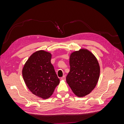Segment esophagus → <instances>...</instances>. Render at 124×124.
I'll return each instance as SVG.
<instances>
[{
  "mask_svg": "<svg viewBox=\"0 0 124 124\" xmlns=\"http://www.w3.org/2000/svg\"><path fill=\"white\" fill-rule=\"evenodd\" d=\"M61 80H63V81H65L66 80V77L64 76H63L62 78H61Z\"/></svg>",
  "mask_w": 124,
  "mask_h": 124,
  "instance_id": "obj_1",
  "label": "esophagus"
}]
</instances>
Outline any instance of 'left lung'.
Returning <instances> with one entry per match:
<instances>
[{"label":"left lung","instance_id":"8db88e82","mask_svg":"<svg viewBox=\"0 0 124 124\" xmlns=\"http://www.w3.org/2000/svg\"><path fill=\"white\" fill-rule=\"evenodd\" d=\"M70 70L67 83L78 97L89 94L98 83L100 68L98 60L92 52L82 48L71 53L69 57Z\"/></svg>","mask_w":124,"mask_h":124}]
</instances>
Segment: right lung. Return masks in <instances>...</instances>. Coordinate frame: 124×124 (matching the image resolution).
<instances>
[{"instance_id": "obj_1", "label": "right lung", "mask_w": 124, "mask_h": 124, "mask_svg": "<svg viewBox=\"0 0 124 124\" xmlns=\"http://www.w3.org/2000/svg\"><path fill=\"white\" fill-rule=\"evenodd\" d=\"M51 58L50 52L37 51L30 56L22 69L24 81L29 91L44 99L52 96L59 84Z\"/></svg>"}]
</instances>
